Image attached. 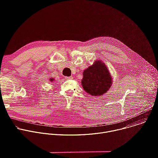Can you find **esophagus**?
<instances>
[{
    "mask_svg": "<svg viewBox=\"0 0 158 158\" xmlns=\"http://www.w3.org/2000/svg\"><path fill=\"white\" fill-rule=\"evenodd\" d=\"M65 79H73V77L72 76H68V77H65Z\"/></svg>",
    "mask_w": 158,
    "mask_h": 158,
    "instance_id": "1",
    "label": "esophagus"
}]
</instances>
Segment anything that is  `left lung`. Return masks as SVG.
<instances>
[{
	"mask_svg": "<svg viewBox=\"0 0 158 158\" xmlns=\"http://www.w3.org/2000/svg\"><path fill=\"white\" fill-rule=\"evenodd\" d=\"M81 84L87 93L99 96L107 92L112 84V78L106 64L101 60H96L83 71Z\"/></svg>",
	"mask_w": 158,
	"mask_h": 158,
	"instance_id": "obj_1",
	"label": "left lung"
}]
</instances>
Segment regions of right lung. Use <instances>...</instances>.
I'll use <instances>...</instances> for the list:
<instances>
[{"label": "right lung", "instance_id": "right-lung-1", "mask_svg": "<svg viewBox=\"0 0 158 158\" xmlns=\"http://www.w3.org/2000/svg\"><path fill=\"white\" fill-rule=\"evenodd\" d=\"M49 81H51V82H53V81H54V79H53V78H51V79H49Z\"/></svg>", "mask_w": 158, "mask_h": 158}]
</instances>
